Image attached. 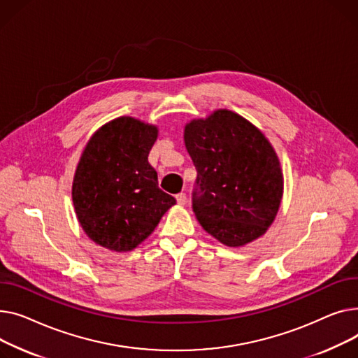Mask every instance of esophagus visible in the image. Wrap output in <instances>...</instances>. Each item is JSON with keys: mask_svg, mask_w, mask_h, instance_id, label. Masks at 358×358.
Wrapping results in <instances>:
<instances>
[{"mask_svg": "<svg viewBox=\"0 0 358 358\" xmlns=\"http://www.w3.org/2000/svg\"><path fill=\"white\" fill-rule=\"evenodd\" d=\"M176 201H178V203H179V205H185V203L187 202V196H186V194H179V195H176Z\"/></svg>", "mask_w": 358, "mask_h": 358, "instance_id": "obj_1", "label": "esophagus"}]
</instances>
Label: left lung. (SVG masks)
Listing matches in <instances>:
<instances>
[{
    "mask_svg": "<svg viewBox=\"0 0 358 358\" xmlns=\"http://www.w3.org/2000/svg\"><path fill=\"white\" fill-rule=\"evenodd\" d=\"M183 140L198 172L192 208L206 233L227 247L266 234L280 208L283 172L264 133L221 108L186 122Z\"/></svg>",
    "mask_w": 358,
    "mask_h": 358,
    "instance_id": "1",
    "label": "left lung"
}]
</instances>
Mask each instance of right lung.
I'll use <instances>...</instances> for the list:
<instances>
[{
    "label": "right lung",
    "instance_id": "add662e5",
    "mask_svg": "<svg viewBox=\"0 0 358 358\" xmlns=\"http://www.w3.org/2000/svg\"><path fill=\"white\" fill-rule=\"evenodd\" d=\"M157 125L118 117L99 127L78 162L72 201L85 234L98 245L124 253L149 237L176 199L157 185L149 153Z\"/></svg>",
    "mask_w": 358,
    "mask_h": 358
}]
</instances>
